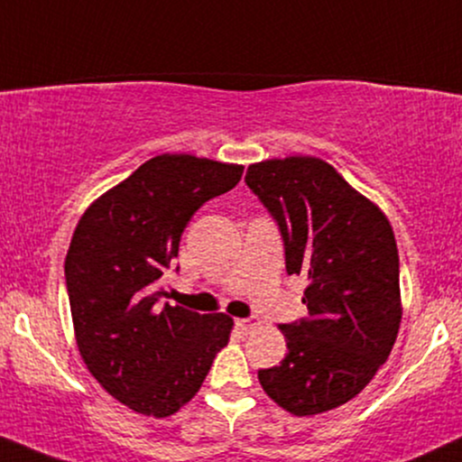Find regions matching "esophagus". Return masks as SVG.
<instances>
[{
	"mask_svg": "<svg viewBox=\"0 0 462 462\" xmlns=\"http://www.w3.org/2000/svg\"><path fill=\"white\" fill-rule=\"evenodd\" d=\"M235 322L243 333H252L254 329H258V327H260V320L255 319V316H249V319H236Z\"/></svg>",
	"mask_w": 462,
	"mask_h": 462,
	"instance_id": "1",
	"label": "esophagus"
}]
</instances>
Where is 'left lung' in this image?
<instances>
[{
    "instance_id": "left-lung-1",
    "label": "left lung",
    "mask_w": 462,
    "mask_h": 462,
    "mask_svg": "<svg viewBox=\"0 0 462 462\" xmlns=\"http://www.w3.org/2000/svg\"><path fill=\"white\" fill-rule=\"evenodd\" d=\"M245 182L280 227L288 275L308 277V316L280 325L288 353L258 370V381L292 415L325 413L357 396L396 342L402 308L393 230L322 159L254 163Z\"/></svg>"
}]
</instances>
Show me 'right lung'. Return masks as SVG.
Segmentation results:
<instances>
[{"label":"right lung","instance_id":"add662e5","mask_svg":"<svg viewBox=\"0 0 462 462\" xmlns=\"http://www.w3.org/2000/svg\"><path fill=\"white\" fill-rule=\"evenodd\" d=\"M241 176L243 165L159 154L103 193L75 227L64 275L77 346L103 390L137 413H176L230 340V316L161 303V277L196 210Z\"/></svg>","mask_w":462,"mask_h":462}]
</instances>
